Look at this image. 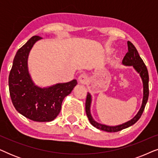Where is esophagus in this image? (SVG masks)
<instances>
[{"label": "esophagus", "mask_w": 158, "mask_h": 158, "mask_svg": "<svg viewBox=\"0 0 158 158\" xmlns=\"http://www.w3.org/2000/svg\"><path fill=\"white\" fill-rule=\"evenodd\" d=\"M79 82L82 84H86L88 82V77L86 74H81L78 77Z\"/></svg>", "instance_id": "34e87169"}]
</instances>
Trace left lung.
<instances>
[{
    "mask_svg": "<svg viewBox=\"0 0 158 158\" xmlns=\"http://www.w3.org/2000/svg\"><path fill=\"white\" fill-rule=\"evenodd\" d=\"M128 44V52H127L126 55H125L124 59H123V64L125 65H132L136 70L139 73L140 76L142 77V82H143V87H144V96H143V101H142V107L140 109L139 111L138 114L134 117L132 119L129 121L124 124L122 125H118V126L116 127H109L106 126V125L101 124L95 122L94 118H92L91 115H90V101H91V98H90V94L88 93L87 96H86V101H85V112L86 115H87L88 119L90 124L93 126L96 127L97 129H101V130L108 131V132H116V131H121L122 129H126L127 127L131 126L134 124H135L139 118L141 117L142 113H143L144 107H145L146 103L148 102V96H149V75L148 71L147 69V67L145 64L144 63L143 60L138 53V52L136 49V47L134 46V44L131 42H127Z\"/></svg>",
    "mask_w": 158,
    "mask_h": 158,
    "instance_id": "8db88e82",
    "label": "left lung"
}]
</instances>
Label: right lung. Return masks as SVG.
Returning <instances> with one entry per match:
<instances>
[{
	"label": "right lung",
	"instance_id": "1",
	"mask_svg": "<svg viewBox=\"0 0 158 158\" xmlns=\"http://www.w3.org/2000/svg\"><path fill=\"white\" fill-rule=\"evenodd\" d=\"M40 36H34L17 51L8 77L9 93L16 111L34 122H51L61 110L64 98L77 85L76 80L47 88L34 85L28 73L27 59Z\"/></svg>",
	"mask_w": 158,
	"mask_h": 158
}]
</instances>
